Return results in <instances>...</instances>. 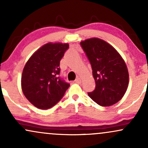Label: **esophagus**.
<instances>
[{"label":"esophagus","mask_w":148,"mask_h":148,"mask_svg":"<svg viewBox=\"0 0 148 148\" xmlns=\"http://www.w3.org/2000/svg\"><path fill=\"white\" fill-rule=\"evenodd\" d=\"M75 82L76 83V84H81V79H80V78L78 77L77 79H76L75 80Z\"/></svg>","instance_id":"obj_1"}]
</instances>
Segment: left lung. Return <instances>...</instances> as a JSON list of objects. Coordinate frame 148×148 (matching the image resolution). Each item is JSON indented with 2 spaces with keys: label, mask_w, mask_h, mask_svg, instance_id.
Listing matches in <instances>:
<instances>
[{
  "label": "left lung",
  "mask_w": 148,
  "mask_h": 148,
  "mask_svg": "<svg viewBox=\"0 0 148 148\" xmlns=\"http://www.w3.org/2000/svg\"><path fill=\"white\" fill-rule=\"evenodd\" d=\"M81 45L90 62L96 84L88 96L102 106L118 102L129 85V72L124 59L113 46L97 37L81 41Z\"/></svg>",
  "instance_id": "8db88e82"
}]
</instances>
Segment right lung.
I'll use <instances>...</instances> for the list:
<instances>
[{
    "mask_svg": "<svg viewBox=\"0 0 148 148\" xmlns=\"http://www.w3.org/2000/svg\"><path fill=\"white\" fill-rule=\"evenodd\" d=\"M68 48L67 43L49 42L37 49L25 63L21 76L22 92L37 108H51L69 87L59 77L60 61Z\"/></svg>",
    "mask_w": 148,
    "mask_h": 148,
    "instance_id": "1",
    "label": "right lung"
}]
</instances>
